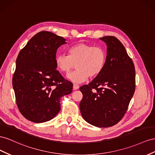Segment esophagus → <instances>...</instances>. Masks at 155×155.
<instances>
[{
    "label": "esophagus",
    "instance_id": "esophagus-1",
    "mask_svg": "<svg viewBox=\"0 0 155 155\" xmlns=\"http://www.w3.org/2000/svg\"><path fill=\"white\" fill-rule=\"evenodd\" d=\"M79 88V86L78 85H77V84H73V90H78Z\"/></svg>",
    "mask_w": 155,
    "mask_h": 155
}]
</instances>
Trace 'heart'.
Returning a JSON list of instances; mask_svg holds the SVG:
<instances>
[{"label": "heart", "mask_w": 155, "mask_h": 155, "mask_svg": "<svg viewBox=\"0 0 155 155\" xmlns=\"http://www.w3.org/2000/svg\"><path fill=\"white\" fill-rule=\"evenodd\" d=\"M54 61L56 68L65 74H68L75 64L77 69L68 77L74 83H81L89 77H97L103 71L107 61V52L102 47L78 43L68 48V55L57 54Z\"/></svg>", "instance_id": "b5f03b06"}]
</instances>
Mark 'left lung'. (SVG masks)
Masks as SVG:
<instances>
[{
  "label": "left lung",
  "instance_id": "obj_1",
  "mask_svg": "<svg viewBox=\"0 0 155 155\" xmlns=\"http://www.w3.org/2000/svg\"><path fill=\"white\" fill-rule=\"evenodd\" d=\"M100 39L107 44V61L98 76L80 87V110L90 124L109 127L117 124L128 109L135 91V68L119 39L111 36Z\"/></svg>",
  "mask_w": 155,
  "mask_h": 155
}]
</instances>
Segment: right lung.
I'll return each instance as SVG.
<instances>
[{
    "label": "right lung",
    "instance_id": "obj_1",
    "mask_svg": "<svg viewBox=\"0 0 155 155\" xmlns=\"http://www.w3.org/2000/svg\"><path fill=\"white\" fill-rule=\"evenodd\" d=\"M66 39L47 31L31 38L19 52L13 76L16 103L28 120L43 123L60 110L61 97L72 92L73 84L57 71L54 58Z\"/></svg>",
    "mask_w": 155,
    "mask_h": 155
}]
</instances>
